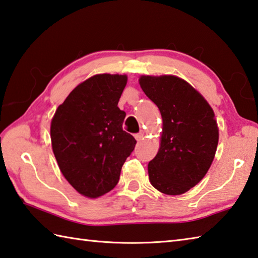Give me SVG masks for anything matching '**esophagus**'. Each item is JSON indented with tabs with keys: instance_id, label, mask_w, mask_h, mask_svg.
Returning <instances> with one entry per match:
<instances>
[{
	"instance_id": "34e87169",
	"label": "esophagus",
	"mask_w": 258,
	"mask_h": 258,
	"mask_svg": "<svg viewBox=\"0 0 258 258\" xmlns=\"http://www.w3.org/2000/svg\"><path fill=\"white\" fill-rule=\"evenodd\" d=\"M143 138H144V132H143V131H141V132H139L138 134H135L136 141H141Z\"/></svg>"
}]
</instances>
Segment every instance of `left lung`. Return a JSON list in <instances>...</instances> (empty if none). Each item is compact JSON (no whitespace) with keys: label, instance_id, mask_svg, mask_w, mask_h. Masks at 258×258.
Instances as JSON below:
<instances>
[{"label":"left lung","instance_id":"8db88e82","mask_svg":"<svg viewBox=\"0 0 258 258\" xmlns=\"http://www.w3.org/2000/svg\"><path fill=\"white\" fill-rule=\"evenodd\" d=\"M139 82L163 120L160 150L148 166L150 182L162 194L182 195L200 182L214 161L219 139L214 110L175 76H142Z\"/></svg>","mask_w":258,"mask_h":258}]
</instances>
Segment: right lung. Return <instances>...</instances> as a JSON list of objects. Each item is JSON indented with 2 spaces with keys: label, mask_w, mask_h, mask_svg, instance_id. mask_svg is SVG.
Listing matches in <instances>:
<instances>
[{
  "label": "right lung",
  "mask_w": 258,
  "mask_h": 258,
  "mask_svg": "<svg viewBox=\"0 0 258 258\" xmlns=\"http://www.w3.org/2000/svg\"><path fill=\"white\" fill-rule=\"evenodd\" d=\"M125 75H95L79 84L55 110L50 127L52 151L66 180L88 198L109 192L135 148L123 130L118 100Z\"/></svg>",
  "instance_id": "right-lung-1"
}]
</instances>
